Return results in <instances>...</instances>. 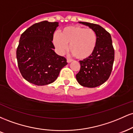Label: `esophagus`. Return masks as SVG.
Returning a JSON list of instances; mask_svg holds the SVG:
<instances>
[{"label":"esophagus","mask_w":133,"mask_h":133,"mask_svg":"<svg viewBox=\"0 0 133 133\" xmlns=\"http://www.w3.org/2000/svg\"><path fill=\"white\" fill-rule=\"evenodd\" d=\"M72 61V59H67V62H68V63H70V62H71Z\"/></svg>","instance_id":"1"}]
</instances>
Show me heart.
<instances>
[{
	"label": "heart",
	"mask_w": 133,
	"mask_h": 133,
	"mask_svg": "<svg viewBox=\"0 0 133 133\" xmlns=\"http://www.w3.org/2000/svg\"><path fill=\"white\" fill-rule=\"evenodd\" d=\"M53 42L57 51L64 54L68 49L78 59H85L93 54L97 45V35L91 28L71 25L61 30L60 35L55 34Z\"/></svg>",
	"instance_id": "1"
}]
</instances>
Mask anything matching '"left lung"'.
Instances as JSON below:
<instances>
[{
  "instance_id": "left-lung-1",
  "label": "left lung",
  "mask_w": 133,
  "mask_h": 133,
  "mask_svg": "<svg viewBox=\"0 0 133 133\" xmlns=\"http://www.w3.org/2000/svg\"><path fill=\"white\" fill-rule=\"evenodd\" d=\"M92 29L97 35V45L93 54L80 61V71L76 77L79 84L87 88H95L109 79L114 60V50L110 34L99 25L79 22Z\"/></svg>"
}]
</instances>
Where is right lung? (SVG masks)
I'll return each instance as SVG.
<instances>
[{
  "label": "right lung",
  "instance_id": "obj_1",
  "mask_svg": "<svg viewBox=\"0 0 133 133\" xmlns=\"http://www.w3.org/2000/svg\"><path fill=\"white\" fill-rule=\"evenodd\" d=\"M57 22L45 21L29 27L21 35L16 51L18 67L22 77L30 83L44 86L54 82L66 59L55 52L53 34Z\"/></svg>",
  "mask_w": 133,
  "mask_h": 133
}]
</instances>
